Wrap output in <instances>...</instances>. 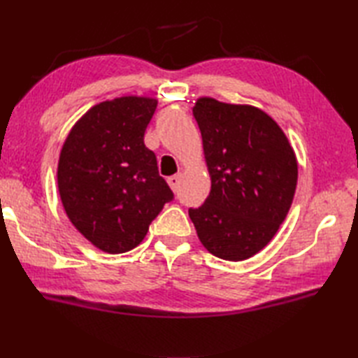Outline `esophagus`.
<instances>
[{
    "mask_svg": "<svg viewBox=\"0 0 358 358\" xmlns=\"http://www.w3.org/2000/svg\"><path fill=\"white\" fill-rule=\"evenodd\" d=\"M180 181H181V178H180V175H172V177H169L167 178V183H169V186H171V189L173 192H178V187H180Z\"/></svg>",
    "mask_w": 358,
    "mask_h": 358,
    "instance_id": "esophagus-1",
    "label": "esophagus"
}]
</instances>
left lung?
Wrapping results in <instances>:
<instances>
[{
    "label": "left lung",
    "instance_id": "1",
    "mask_svg": "<svg viewBox=\"0 0 358 358\" xmlns=\"http://www.w3.org/2000/svg\"><path fill=\"white\" fill-rule=\"evenodd\" d=\"M192 113L210 192L189 217L212 255L246 260L273 238L291 208L299 177L294 149L275 121L252 106L200 98Z\"/></svg>",
    "mask_w": 358,
    "mask_h": 358
}]
</instances>
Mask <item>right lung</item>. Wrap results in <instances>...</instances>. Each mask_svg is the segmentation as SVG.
<instances>
[{
    "label": "right lung",
    "mask_w": 358,
    "mask_h": 358,
    "mask_svg": "<svg viewBox=\"0 0 358 358\" xmlns=\"http://www.w3.org/2000/svg\"><path fill=\"white\" fill-rule=\"evenodd\" d=\"M157 100L121 96L94 106L67 135L58 191L72 224L109 254L138 246L173 192L144 132Z\"/></svg>",
    "instance_id": "right-lung-1"
}]
</instances>
